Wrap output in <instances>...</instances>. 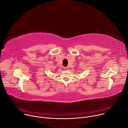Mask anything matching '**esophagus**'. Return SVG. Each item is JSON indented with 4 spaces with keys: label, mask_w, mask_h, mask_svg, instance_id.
I'll return each mask as SVG.
<instances>
[{
    "label": "esophagus",
    "mask_w": 128,
    "mask_h": 128,
    "mask_svg": "<svg viewBox=\"0 0 128 128\" xmlns=\"http://www.w3.org/2000/svg\"><path fill=\"white\" fill-rule=\"evenodd\" d=\"M64 69L66 70H68L69 69V67H64Z\"/></svg>",
    "instance_id": "1"
}]
</instances>
